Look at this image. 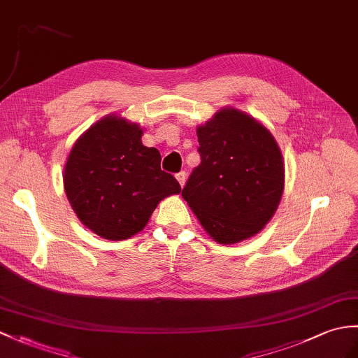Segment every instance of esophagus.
Instances as JSON below:
<instances>
[{
  "label": "esophagus",
  "mask_w": 358,
  "mask_h": 358,
  "mask_svg": "<svg viewBox=\"0 0 358 358\" xmlns=\"http://www.w3.org/2000/svg\"><path fill=\"white\" fill-rule=\"evenodd\" d=\"M177 180H178V182H180V186H181V187L185 186V182H186V172H185V171L178 172V173H177Z\"/></svg>",
  "instance_id": "1"
}]
</instances>
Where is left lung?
<instances>
[{
    "label": "left lung",
    "instance_id": "obj_1",
    "mask_svg": "<svg viewBox=\"0 0 358 358\" xmlns=\"http://www.w3.org/2000/svg\"><path fill=\"white\" fill-rule=\"evenodd\" d=\"M196 136L201 163L187 178L182 198L220 244L256 235L276 212L284 190L276 140L234 108L217 113Z\"/></svg>",
    "mask_w": 358,
    "mask_h": 358
}]
</instances>
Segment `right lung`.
Here are the masks:
<instances>
[{
    "instance_id": "add662e5",
    "label": "right lung",
    "mask_w": 358,
    "mask_h": 358,
    "mask_svg": "<svg viewBox=\"0 0 358 358\" xmlns=\"http://www.w3.org/2000/svg\"><path fill=\"white\" fill-rule=\"evenodd\" d=\"M138 124L106 117L74 143L64 172L66 198L78 218L96 235L128 239L164 196L181 186L162 171L159 149L141 143Z\"/></svg>"
}]
</instances>
